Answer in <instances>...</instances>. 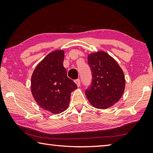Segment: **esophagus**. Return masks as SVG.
Listing matches in <instances>:
<instances>
[{
    "instance_id": "esophagus-1",
    "label": "esophagus",
    "mask_w": 153,
    "mask_h": 153,
    "mask_svg": "<svg viewBox=\"0 0 153 153\" xmlns=\"http://www.w3.org/2000/svg\"><path fill=\"white\" fill-rule=\"evenodd\" d=\"M75 83H76V84L77 87H79L80 86V80L79 79L75 80Z\"/></svg>"
}]
</instances>
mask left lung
<instances>
[{"label": "left lung", "mask_w": 153, "mask_h": 153, "mask_svg": "<svg viewBox=\"0 0 153 153\" xmlns=\"http://www.w3.org/2000/svg\"><path fill=\"white\" fill-rule=\"evenodd\" d=\"M88 61L92 74L91 86L86 90L88 100L97 108H109L120 100L125 90L122 69L105 51L89 54Z\"/></svg>", "instance_id": "8db88e82"}]
</instances>
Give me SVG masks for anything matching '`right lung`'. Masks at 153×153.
Wrapping results in <instances>:
<instances>
[{
    "label": "right lung",
    "mask_w": 153,
    "mask_h": 153,
    "mask_svg": "<svg viewBox=\"0 0 153 153\" xmlns=\"http://www.w3.org/2000/svg\"><path fill=\"white\" fill-rule=\"evenodd\" d=\"M63 60V50L51 52L36 66L31 78V91L36 102L53 114L67 109L71 93L77 89L76 84L67 76Z\"/></svg>",
    "instance_id": "right-lung-1"
}]
</instances>
